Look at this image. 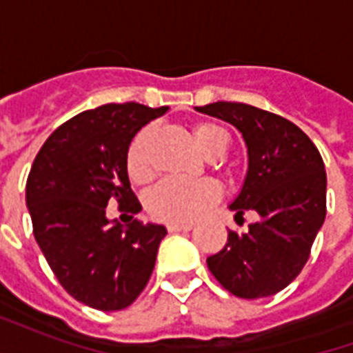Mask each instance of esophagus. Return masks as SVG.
<instances>
[{
    "label": "esophagus",
    "mask_w": 353,
    "mask_h": 353,
    "mask_svg": "<svg viewBox=\"0 0 353 353\" xmlns=\"http://www.w3.org/2000/svg\"><path fill=\"white\" fill-rule=\"evenodd\" d=\"M170 232H189L192 230V225H168Z\"/></svg>",
    "instance_id": "obj_1"
}]
</instances>
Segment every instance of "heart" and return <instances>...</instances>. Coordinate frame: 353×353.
<instances>
[{"mask_svg":"<svg viewBox=\"0 0 353 353\" xmlns=\"http://www.w3.org/2000/svg\"><path fill=\"white\" fill-rule=\"evenodd\" d=\"M192 139L202 153L210 157L219 154L229 145L227 132L212 123H194L191 128ZM153 128L145 126L132 138L126 149V172L134 183H147L153 177V166L149 159V147ZM221 199V187L212 179H164L153 187L145 199L147 214L153 219L170 225H187L204 215Z\"/></svg>","mask_w":353,"mask_h":353,"instance_id":"obj_1","label":"heart"}]
</instances>
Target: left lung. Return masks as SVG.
Masks as SVG:
<instances>
[{
    "label": "left lung",
    "mask_w": 353,
    "mask_h": 353,
    "mask_svg": "<svg viewBox=\"0 0 353 353\" xmlns=\"http://www.w3.org/2000/svg\"><path fill=\"white\" fill-rule=\"evenodd\" d=\"M200 113L234 124L248 145L250 168L230 204L236 217L253 210L248 232L229 230L208 257L215 280L240 299L276 295L301 274L327 214V176L318 147L288 119L240 101H215Z\"/></svg>",
    "instance_id": "8db88e82"
}]
</instances>
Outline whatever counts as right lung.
I'll use <instances>...</instances> for the list:
<instances>
[{
    "instance_id": "add662e5",
    "label": "right lung",
    "mask_w": 353,
    "mask_h": 353,
    "mask_svg": "<svg viewBox=\"0 0 353 353\" xmlns=\"http://www.w3.org/2000/svg\"><path fill=\"white\" fill-rule=\"evenodd\" d=\"M168 108L136 101L83 111L52 132L35 157L26 204L35 242L70 295L90 308L123 310L145 289L166 229L138 219L123 229L105 217L109 200L138 214L126 149Z\"/></svg>"
}]
</instances>
